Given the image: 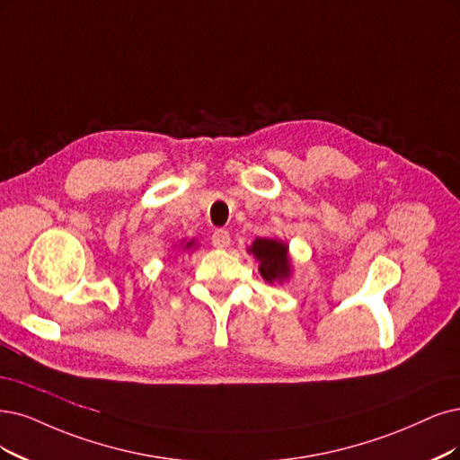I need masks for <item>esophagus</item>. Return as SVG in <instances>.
<instances>
[{
    "label": "esophagus",
    "instance_id": "obj_1",
    "mask_svg": "<svg viewBox=\"0 0 460 460\" xmlns=\"http://www.w3.org/2000/svg\"><path fill=\"white\" fill-rule=\"evenodd\" d=\"M212 244H214L216 248H219V250L227 248V246L231 244V234H229L226 229L214 231V234H212Z\"/></svg>",
    "mask_w": 460,
    "mask_h": 460
}]
</instances>
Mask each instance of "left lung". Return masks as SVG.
Instances as JSON below:
<instances>
[{
  "label": "left lung",
  "instance_id": "8db88e82",
  "mask_svg": "<svg viewBox=\"0 0 460 460\" xmlns=\"http://www.w3.org/2000/svg\"><path fill=\"white\" fill-rule=\"evenodd\" d=\"M248 253H252L260 263V275L269 284H284L292 279V258L290 248L280 239H256L248 246Z\"/></svg>",
  "mask_w": 460,
  "mask_h": 460
}]
</instances>
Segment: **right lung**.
<instances>
[{
	"label": "right lung",
	"instance_id": "1",
	"mask_svg": "<svg viewBox=\"0 0 460 460\" xmlns=\"http://www.w3.org/2000/svg\"><path fill=\"white\" fill-rule=\"evenodd\" d=\"M197 248V241L191 239V241H180V244H176V252L183 253V252H193Z\"/></svg>",
	"mask_w": 460,
	"mask_h": 460
}]
</instances>
